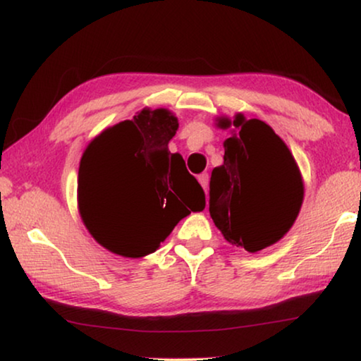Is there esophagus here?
I'll return each mask as SVG.
<instances>
[{"label":"esophagus","instance_id":"obj_1","mask_svg":"<svg viewBox=\"0 0 361 361\" xmlns=\"http://www.w3.org/2000/svg\"><path fill=\"white\" fill-rule=\"evenodd\" d=\"M199 182H200V185L204 187V190L207 192V189H209V174H207V172H204V174H200L199 176Z\"/></svg>","mask_w":361,"mask_h":361}]
</instances>
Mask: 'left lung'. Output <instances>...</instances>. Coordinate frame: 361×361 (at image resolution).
<instances>
[{
	"mask_svg": "<svg viewBox=\"0 0 361 361\" xmlns=\"http://www.w3.org/2000/svg\"><path fill=\"white\" fill-rule=\"evenodd\" d=\"M231 128L224 164L210 177V216L224 238L248 253L278 243L298 219L304 200L299 166L268 123L236 113L216 118Z\"/></svg>",
	"mask_w": 361,
	"mask_h": 361,
	"instance_id": "8db88e82",
	"label": "left lung"
}]
</instances>
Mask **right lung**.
Segmentation results:
<instances>
[{
    "mask_svg": "<svg viewBox=\"0 0 361 361\" xmlns=\"http://www.w3.org/2000/svg\"><path fill=\"white\" fill-rule=\"evenodd\" d=\"M179 121L166 108H142L131 120L106 128L83 151L78 167V210L90 235L111 253L142 258L154 253L174 226L205 209V192L169 141ZM102 186H126L133 215L113 227L96 207Z\"/></svg>",
    "mask_w": 361,
    "mask_h": 361,
    "instance_id": "1",
    "label": "right lung"
}]
</instances>
